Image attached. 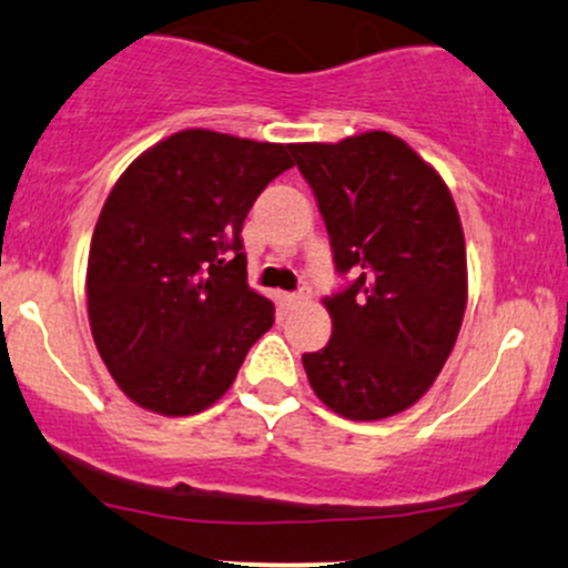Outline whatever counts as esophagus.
<instances>
[{"instance_id": "34e87169", "label": "esophagus", "mask_w": 568, "mask_h": 568, "mask_svg": "<svg viewBox=\"0 0 568 568\" xmlns=\"http://www.w3.org/2000/svg\"><path fill=\"white\" fill-rule=\"evenodd\" d=\"M282 301H284L286 305H301V303L308 301V292H305V290H301V292H286Z\"/></svg>"}]
</instances>
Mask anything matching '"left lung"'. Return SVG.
<instances>
[{
	"label": "left lung",
	"instance_id": "1",
	"mask_svg": "<svg viewBox=\"0 0 568 568\" xmlns=\"http://www.w3.org/2000/svg\"><path fill=\"white\" fill-rule=\"evenodd\" d=\"M290 150L316 195L335 267L356 276L322 301L333 335L303 354L308 384L352 422L397 416L435 384L467 308L454 195L413 146L386 131Z\"/></svg>",
	"mask_w": 568,
	"mask_h": 568
}]
</instances>
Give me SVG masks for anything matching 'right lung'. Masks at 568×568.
I'll use <instances>...</instances> for the list:
<instances>
[{"mask_svg":"<svg viewBox=\"0 0 568 568\" xmlns=\"http://www.w3.org/2000/svg\"><path fill=\"white\" fill-rule=\"evenodd\" d=\"M290 146L187 129L114 182L85 290L95 348L131 403L161 416L206 410L271 329L273 303L246 284L241 227L295 165Z\"/></svg>","mask_w":568,"mask_h":568,"instance_id":"1","label":"right lung"}]
</instances>
